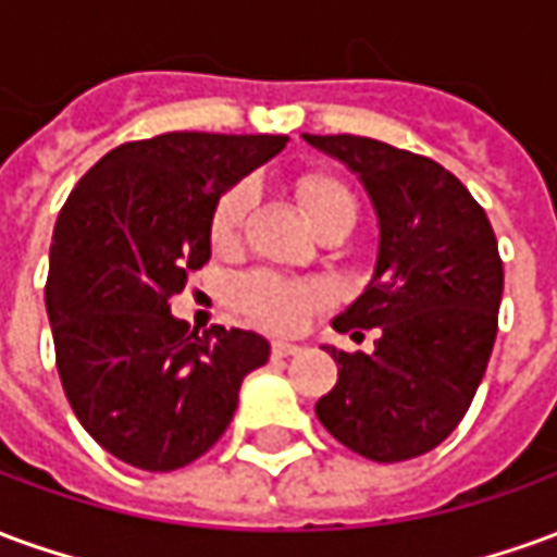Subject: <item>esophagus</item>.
Masks as SVG:
<instances>
[{
	"label": "esophagus",
	"instance_id": "1",
	"mask_svg": "<svg viewBox=\"0 0 557 557\" xmlns=\"http://www.w3.org/2000/svg\"><path fill=\"white\" fill-rule=\"evenodd\" d=\"M298 351H301V346H295V343H283V339L271 343V355H274V358H292V355H298Z\"/></svg>",
	"mask_w": 557,
	"mask_h": 557
}]
</instances>
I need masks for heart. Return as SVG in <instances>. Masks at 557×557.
<instances>
[{
  "mask_svg": "<svg viewBox=\"0 0 557 557\" xmlns=\"http://www.w3.org/2000/svg\"><path fill=\"white\" fill-rule=\"evenodd\" d=\"M295 194H298V202L307 211L315 232L334 220L355 223V214H358L355 194L327 172L301 175L295 182ZM247 208H250L247 184H232L230 190L220 196L218 206L211 211V244L218 250H226L238 242ZM235 301L259 325L271 327V331H295L307 315L327 301V289L322 283H310V280H286L268 274V271H253L235 283Z\"/></svg>",
  "mask_w": 557,
  "mask_h": 557,
  "instance_id": "heart-1",
  "label": "heart"
}]
</instances>
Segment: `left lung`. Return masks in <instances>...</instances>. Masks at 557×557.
<instances>
[{"label":"left lung","mask_w":557,"mask_h":557,"mask_svg":"<svg viewBox=\"0 0 557 557\" xmlns=\"http://www.w3.org/2000/svg\"><path fill=\"white\" fill-rule=\"evenodd\" d=\"M304 139L358 172L379 214L373 280L334 319L339 334L379 327L375 351L327 349L337 385L315 414L373 462L414 459L459 426L486 373L504 292L495 232L435 160L351 134Z\"/></svg>","instance_id":"1"}]
</instances>
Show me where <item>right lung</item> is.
Wrapping results in <instances>:
<instances>
[{"instance_id":"right-lung-1","label":"right lung","mask_w":557,"mask_h":557,"mask_svg":"<svg viewBox=\"0 0 557 557\" xmlns=\"http://www.w3.org/2000/svg\"><path fill=\"white\" fill-rule=\"evenodd\" d=\"M286 137L175 131L113 148L59 211L47 315L77 420L143 471H175L230 426L265 337L214 325L202 337L170 313L187 274L211 259V211Z\"/></svg>"}]
</instances>
